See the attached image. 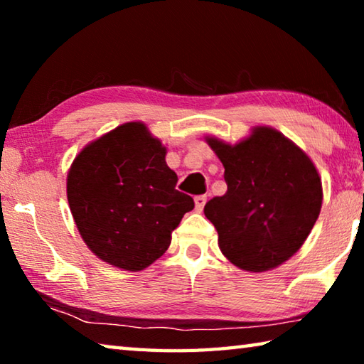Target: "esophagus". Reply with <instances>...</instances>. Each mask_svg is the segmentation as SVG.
<instances>
[{
  "label": "esophagus",
  "instance_id": "1",
  "mask_svg": "<svg viewBox=\"0 0 364 364\" xmlns=\"http://www.w3.org/2000/svg\"><path fill=\"white\" fill-rule=\"evenodd\" d=\"M205 202H207V196H196L194 197V204H196V210L197 212H202V208H204V205H205Z\"/></svg>",
  "mask_w": 364,
  "mask_h": 364
}]
</instances>
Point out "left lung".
Returning <instances> with one entry per match:
<instances>
[{"instance_id": "obj_1", "label": "left lung", "mask_w": 364, "mask_h": 364, "mask_svg": "<svg viewBox=\"0 0 364 364\" xmlns=\"http://www.w3.org/2000/svg\"><path fill=\"white\" fill-rule=\"evenodd\" d=\"M225 167L228 191L210 199L205 217L223 255L245 271H268L289 260L316 223L321 180L306 154L284 134L257 127L236 146L207 138Z\"/></svg>"}]
</instances>
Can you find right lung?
<instances>
[{
  "label": "right lung",
  "instance_id": "add662e5",
  "mask_svg": "<svg viewBox=\"0 0 364 364\" xmlns=\"http://www.w3.org/2000/svg\"><path fill=\"white\" fill-rule=\"evenodd\" d=\"M167 149L130 122L93 141L73 160L67 199L83 241L101 260L141 271L165 254L171 231L193 210L176 189Z\"/></svg>",
  "mask_w": 364,
  "mask_h": 364
}]
</instances>
